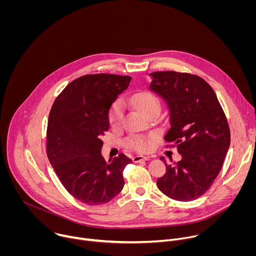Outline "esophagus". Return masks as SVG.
Instances as JSON below:
<instances>
[{"label":"esophagus","instance_id":"obj_1","mask_svg":"<svg viewBox=\"0 0 256 256\" xmlns=\"http://www.w3.org/2000/svg\"><path fill=\"white\" fill-rule=\"evenodd\" d=\"M149 160V157H146V156H142V155H136L134 157H132V161L134 163H138V162H142V161H147Z\"/></svg>","mask_w":256,"mask_h":256}]
</instances>
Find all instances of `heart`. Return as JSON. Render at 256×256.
<instances>
[{
	"label": "heart",
	"instance_id": "obj_1",
	"mask_svg": "<svg viewBox=\"0 0 256 256\" xmlns=\"http://www.w3.org/2000/svg\"><path fill=\"white\" fill-rule=\"evenodd\" d=\"M132 103L140 110L147 116L148 114L159 112L160 110V103L156 96L149 92H138L134 94L130 98ZM124 116V105L120 101L116 102L112 109L110 114H109V122L112 126H118ZM152 140L150 138L140 136V134H134L128 138V146L130 148L136 150L138 152H144L151 148Z\"/></svg>",
	"mask_w": 256,
	"mask_h": 256
}]
</instances>
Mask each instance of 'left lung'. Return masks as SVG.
<instances>
[{
  "mask_svg": "<svg viewBox=\"0 0 256 256\" xmlns=\"http://www.w3.org/2000/svg\"><path fill=\"white\" fill-rule=\"evenodd\" d=\"M150 90L169 109L165 140L176 144L181 160L167 164L157 180L168 198L190 202L202 196L221 171L230 147V128L212 88L200 77L173 70L151 72ZM172 161V160H170Z\"/></svg>",
  "mask_w": 256,
  "mask_h": 256,
  "instance_id": "left-lung-1",
  "label": "left lung"
}]
</instances>
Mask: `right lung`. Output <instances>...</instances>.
I'll use <instances>...</instances> for the list:
<instances>
[{
  "instance_id": "right-lung-1",
  "label": "right lung",
  "mask_w": 256,
  "mask_h": 256,
  "mask_svg": "<svg viewBox=\"0 0 256 256\" xmlns=\"http://www.w3.org/2000/svg\"><path fill=\"white\" fill-rule=\"evenodd\" d=\"M130 80L112 74L82 76L62 91L50 109L48 160L64 188L84 204L108 202L124 188L122 171L132 161L122 153L106 161L101 136L109 130L114 102Z\"/></svg>"
}]
</instances>
